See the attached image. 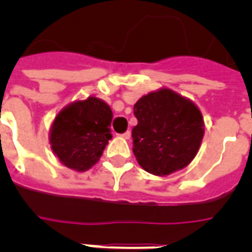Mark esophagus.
Listing matches in <instances>:
<instances>
[{"mask_svg":"<svg viewBox=\"0 0 252 252\" xmlns=\"http://www.w3.org/2000/svg\"><path fill=\"white\" fill-rule=\"evenodd\" d=\"M122 137H124V138H126V140H129V138H130V132H129V130H126V132H124V133L122 134Z\"/></svg>","mask_w":252,"mask_h":252,"instance_id":"34e87169","label":"esophagus"}]
</instances>
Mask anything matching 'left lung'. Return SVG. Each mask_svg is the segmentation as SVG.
<instances>
[{
	"mask_svg": "<svg viewBox=\"0 0 252 252\" xmlns=\"http://www.w3.org/2000/svg\"><path fill=\"white\" fill-rule=\"evenodd\" d=\"M132 129L138 165L153 175L182 170L195 158L204 137V120L195 103L170 89L144 95L133 107Z\"/></svg>",
	"mask_w": 252,
	"mask_h": 252,
	"instance_id": "8db88e82",
	"label": "left lung"
}]
</instances>
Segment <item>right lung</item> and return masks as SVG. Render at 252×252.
I'll use <instances>...</instances> for the list:
<instances>
[{
	"mask_svg": "<svg viewBox=\"0 0 252 252\" xmlns=\"http://www.w3.org/2000/svg\"><path fill=\"white\" fill-rule=\"evenodd\" d=\"M112 111L102 99L76 100L57 114L49 132L51 149L59 161L76 171H86L99 161L111 134Z\"/></svg>",
	"mask_w": 252,
	"mask_h": 252,
	"instance_id": "1",
	"label": "right lung"
}]
</instances>
